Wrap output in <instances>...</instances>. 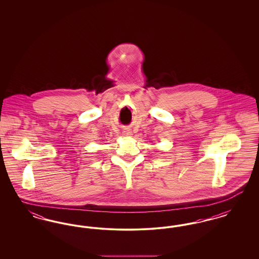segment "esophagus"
Segmentation results:
<instances>
[{"label": "esophagus", "instance_id": "obj_1", "mask_svg": "<svg viewBox=\"0 0 259 259\" xmlns=\"http://www.w3.org/2000/svg\"><path fill=\"white\" fill-rule=\"evenodd\" d=\"M122 135L125 136V137H129V136L132 135V132L129 129H124L122 131Z\"/></svg>", "mask_w": 259, "mask_h": 259}]
</instances>
